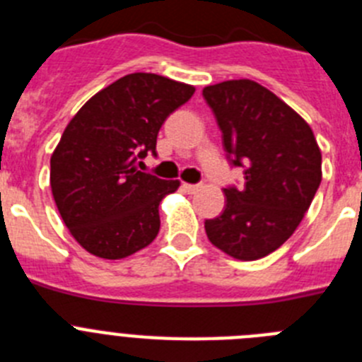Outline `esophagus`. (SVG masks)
<instances>
[{"label": "esophagus", "instance_id": "esophagus-1", "mask_svg": "<svg viewBox=\"0 0 362 362\" xmlns=\"http://www.w3.org/2000/svg\"><path fill=\"white\" fill-rule=\"evenodd\" d=\"M185 190L188 192V194H194V192H197L201 188V185H190V183H185L183 185Z\"/></svg>", "mask_w": 362, "mask_h": 362}]
</instances>
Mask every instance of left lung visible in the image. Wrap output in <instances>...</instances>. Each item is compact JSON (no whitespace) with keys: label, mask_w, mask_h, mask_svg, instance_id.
Returning <instances> with one entry per match:
<instances>
[{"label":"left lung","mask_w":362,"mask_h":362,"mask_svg":"<svg viewBox=\"0 0 362 362\" xmlns=\"http://www.w3.org/2000/svg\"><path fill=\"white\" fill-rule=\"evenodd\" d=\"M232 166L245 187H226L225 210L204 221L210 243L241 261L277 250L296 232L321 185V150L288 105L250 79L204 86Z\"/></svg>","instance_id":"obj_1"}]
</instances>
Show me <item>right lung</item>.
Returning <instances> with one entry per match:
<instances>
[{
  "instance_id": "obj_1",
  "label": "right lung",
  "mask_w": 362,
  "mask_h": 362,
  "mask_svg": "<svg viewBox=\"0 0 362 362\" xmlns=\"http://www.w3.org/2000/svg\"><path fill=\"white\" fill-rule=\"evenodd\" d=\"M196 88L136 72L90 98L66 124L50 158V188L74 239L103 259L136 254L159 232V203L179 181L137 165L156 156L165 119Z\"/></svg>"
}]
</instances>
